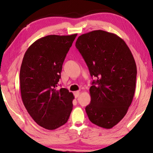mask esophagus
<instances>
[{
    "label": "esophagus",
    "mask_w": 153,
    "mask_h": 153,
    "mask_svg": "<svg viewBox=\"0 0 153 153\" xmlns=\"http://www.w3.org/2000/svg\"><path fill=\"white\" fill-rule=\"evenodd\" d=\"M74 96H75V97H76V98H77V97H79V94H80V92L79 91H76V92H74Z\"/></svg>",
    "instance_id": "1"
}]
</instances>
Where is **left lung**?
<instances>
[{"label":"left lung","instance_id":"1","mask_svg":"<svg viewBox=\"0 0 153 153\" xmlns=\"http://www.w3.org/2000/svg\"><path fill=\"white\" fill-rule=\"evenodd\" d=\"M76 47L91 76L97 79L89 89L87 114L94 124L112 128L125 116L134 98L137 76L134 58L122 39L102 30L80 35Z\"/></svg>","mask_w":153,"mask_h":153}]
</instances>
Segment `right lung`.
Instances as JSON below:
<instances>
[{"instance_id": "add662e5", "label": "right lung", "mask_w": 153, "mask_h": 153, "mask_svg": "<svg viewBox=\"0 0 153 153\" xmlns=\"http://www.w3.org/2000/svg\"><path fill=\"white\" fill-rule=\"evenodd\" d=\"M77 34L47 35L25 52L19 72L23 103L38 125L53 130L69 119L74 96L57 89L66 54Z\"/></svg>"}]
</instances>
